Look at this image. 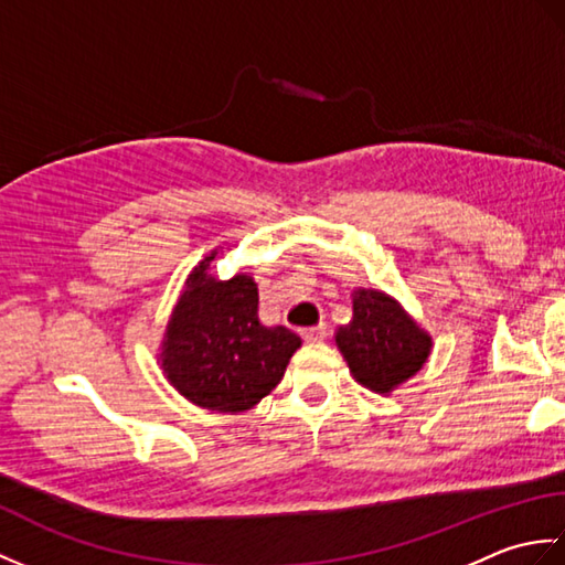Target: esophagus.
I'll use <instances>...</instances> for the list:
<instances>
[{"instance_id": "obj_1", "label": "esophagus", "mask_w": 565, "mask_h": 565, "mask_svg": "<svg viewBox=\"0 0 565 565\" xmlns=\"http://www.w3.org/2000/svg\"><path fill=\"white\" fill-rule=\"evenodd\" d=\"M301 334H303V340H306V342H322V340L328 338V328H326V326L306 328V330H301Z\"/></svg>"}]
</instances>
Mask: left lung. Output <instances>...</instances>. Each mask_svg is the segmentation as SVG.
Listing matches in <instances>:
<instances>
[{"mask_svg":"<svg viewBox=\"0 0 565 565\" xmlns=\"http://www.w3.org/2000/svg\"><path fill=\"white\" fill-rule=\"evenodd\" d=\"M334 344L359 386L391 395L425 366L431 334L398 298L379 289H354L352 320L334 330Z\"/></svg>","mask_w":565,"mask_h":565,"instance_id":"1","label":"left lung"}]
</instances>
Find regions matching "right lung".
Instances as JSON below:
<instances>
[{
    "label": "right lung",
    "instance_id": "add662e5",
    "mask_svg": "<svg viewBox=\"0 0 565 565\" xmlns=\"http://www.w3.org/2000/svg\"><path fill=\"white\" fill-rule=\"evenodd\" d=\"M223 247L189 271L160 342L162 374L189 403L215 413H247L286 374L301 338L259 320L257 281L247 271L231 279L209 274Z\"/></svg>",
    "mask_w": 565,
    "mask_h": 565
}]
</instances>
